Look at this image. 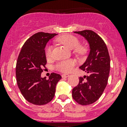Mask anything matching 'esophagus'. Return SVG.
<instances>
[{"instance_id": "1", "label": "esophagus", "mask_w": 127, "mask_h": 127, "mask_svg": "<svg viewBox=\"0 0 127 127\" xmlns=\"http://www.w3.org/2000/svg\"><path fill=\"white\" fill-rule=\"evenodd\" d=\"M69 76V75L68 74H63L62 75V77L63 78H66L67 77Z\"/></svg>"}]
</instances>
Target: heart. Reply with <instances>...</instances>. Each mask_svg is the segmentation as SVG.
<instances>
[{
    "mask_svg": "<svg viewBox=\"0 0 127 127\" xmlns=\"http://www.w3.org/2000/svg\"><path fill=\"white\" fill-rule=\"evenodd\" d=\"M56 41L63 45L69 49H73V53L78 56H84L88 51L87 46L84 44H79L80 40L77 37L71 34H64L60 35L56 39ZM52 47L48 45L45 49V54L47 58L52 56ZM75 65V62L73 60H66L58 63L55 66V69L63 72H69L72 69Z\"/></svg>",
    "mask_w": 127,
    "mask_h": 127,
    "instance_id": "obj_1",
    "label": "heart"
}]
</instances>
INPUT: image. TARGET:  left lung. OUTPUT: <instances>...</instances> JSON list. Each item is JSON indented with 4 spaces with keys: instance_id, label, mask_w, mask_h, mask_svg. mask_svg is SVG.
<instances>
[{
    "instance_id": "8db88e82",
    "label": "left lung",
    "mask_w": 127,
    "mask_h": 127,
    "mask_svg": "<svg viewBox=\"0 0 127 127\" xmlns=\"http://www.w3.org/2000/svg\"><path fill=\"white\" fill-rule=\"evenodd\" d=\"M74 32L85 38L90 51L85 62L80 66V69L89 75L79 78V84L72 89V95L73 99L80 104H91L100 98L107 84L110 56L105 42L94 31L84 30Z\"/></svg>"
}]
</instances>
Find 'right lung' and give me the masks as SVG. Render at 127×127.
<instances>
[{"label": "right lung", "instance_id": "obj_1", "mask_svg": "<svg viewBox=\"0 0 127 127\" xmlns=\"http://www.w3.org/2000/svg\"><path fill=\"white\" fill-rule=\"evenodd\" d=\"M57 35L40 32L32 35L24 43L18 57L16 77L18 86L24 98L29 103L43 105L52 100L56 85L61 76L52 73L49 79L41 77L47 59L45 47L50 39Z\"/></svg>", "mask_w": 127, "mask_h": 127}]
</instances>
